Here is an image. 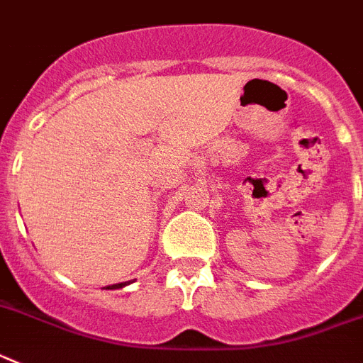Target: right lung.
<instances>
[{
	"instance_id": "1",
	"label": "right lung",
	"mask_w": 363,
	"mask_h": 363,
	"mask_svg": "<svg viewBox=\"0 0 363 363\" xmlns=\"http://www.w3.org/2000/svg\"><path fill=\"white\" fill-rule=\"evenodd\" d=\"M130 284V280L129 282H121V284H112V286H106V290H118V288H123V286Z\"/></svg>"
}]
</instances>
